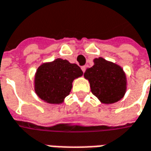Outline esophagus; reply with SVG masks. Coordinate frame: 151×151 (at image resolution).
I'll list each match as a JSON object with an SVG mask.
<instances>
[{"instance_id":"34e87169","label":"esophagus","mask_w":151,"mask_h":151,"mask_svg":"<svg viewBox=\"0 0 151 151\" xmlns=\"http://www.w3.org/2000/svg\"><path fill=\"white\" fill-rule=\"evenodd\" d=\"M81 70H82L83 72H85L86 70V66H85V65H84V66H81Z\"/></svg>"}]
</instances>
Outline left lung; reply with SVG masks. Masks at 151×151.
Masks as SVG:
<instances>
[{"instance_id": "8db88e82", "label": "left lung", "mask_w": 151, "mask_h": 151, "mask_svg": "<svg viewBox=\"0 0 151 151\" xmlns=\"http://www.w3.org/2000/svg\"><path fill=\"white\" fill-rule=\"evenodd\" d=\"M93 61L94 65L84 73L90 82L92 94L106 105L119 101L124 97L127 88L125 71L119 65L102 57Z\"/></svg>"}]
</instances>
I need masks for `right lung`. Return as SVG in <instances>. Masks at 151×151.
<instances>
[{"label": "right lung", "instance_id": "right-lung-1", "mask_svg": "<svg viewBox=\"0 0 151 151\" xmlns=\"http://www.w3.org/2000/svg\"><path fill=\"white\" fill-rule=\"evenodd\" d=\"M83 75L76 64L57 58L40 65L35 75V92L42 101L49 104H61L72 88L75 79Z\"/></svg>", "mask_w": 151, "mask_h": 151}]
</instances>
